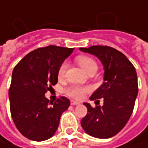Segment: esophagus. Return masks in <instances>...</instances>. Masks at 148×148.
<instances>
[{
	"label": "esophagus",
	"instance_id": "1",
	"mask_svg": "<svg viewBox=\"0 0 148 148\" xmlns=\"http://www.w3.org/2000/svg\"><path fill=\"white\" fill-rule=\"evenodd\" d=\"M79 103H78V102H76V101H74V100L71 101V104H72V105H78Z\"/></svg>",
	"mask_w": 148,
	"mask_h": 148
}]
</instances>
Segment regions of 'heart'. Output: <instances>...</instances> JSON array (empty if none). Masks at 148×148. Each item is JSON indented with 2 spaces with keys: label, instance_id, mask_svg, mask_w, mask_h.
<instances>
[{
  "label": "heart",
  "instance_id": "obj_1",
  "mask_svg": "<svg viewBox=\"0 0 148 148\" xmlns=\"http://www.w3.org/2000/svg\"><path fill=\"white\" fill-rule=\"evenodd\" d=\"M76 62L79 64V66L86 73L90 69L92 68H97V64L93 59H92L89 56H79L76 57ZM67 69V63L63 62L59 69H58V77L62 78L65 74ZM89 91V88L87 87H82V86H71L66 89V93L68 96L75 99H81L85 94Z\"/></svg>",
  "mask_w": 148,
  "mask_h": 148
}]
</instances>
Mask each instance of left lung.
Here are the masks:
<instances>
[{
    "label": "left lung",
    "mask_w": 148,
    "mask_h": 148,
    "mask_svg": "<svg viewBox=\"0 0 148 148\" xmlns=\"http://www.w3.org/2000/svg\"><path fill=\"white\" fill-rule=\"evenodd\" d=\"M79 50L99 58L104 71L103 84L90 98L91 100L103 98V106L92 108L84 103L87 114L81 119V126L91 136L110 138L123 129L133 112L138 94L135 69L122 52L109 46L95 45Z\"/></svg>",
    "instance_id": "left-lung-1"
}]
</instances>
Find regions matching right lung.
Wrapping results in <instances>:
<instances>
[{
    "label": "right lung",
    "mask_w": 148,
    "mask_h": 148,
    "mask_svg": "<svg viewBox=\"0 0 148 148\" xmlns=\"http://www.w3.org/2000/svg\"><path fill=\"white\" fill-rule=\"evenodd\" d=\"M74 48L49 45L27 54L14 69L9 88L10 111L15 126L25 137L43 141L58 129L70 101L61 97L55 103L45 93L58 81V69Z\"/></svg>",
    "instance_id": "right-lung-1"
}]
</instances>
